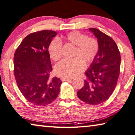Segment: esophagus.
<instances>
[{"label":"esophagus","instance_id":"1","mask_svg":"<svg viewBox=\"0 0 135 135\" xmlns=\"http://www.w3.org/2000/svg\"><path fill=\"white\" fill-rule=\"evenodd\" d=\"M61 81H70V80H72V78H63L61 79Z\"/></svg>","mask_w":135,"mask_h":135}]
</instances>
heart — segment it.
Wrapping results in <instances>:
<instances>
[{"instance_id":"b5f03b06","label":"heart","mask_w":135,"mask_h":135,"mask_svg":"<svg viewBox=\"0 0 135 135\" xmlns=\"http://www.w3.org/2000/svg\"><path fill=\"white\" fill-rule=\"evenodd\" d=\"M65 40L76 46L75 56L72 59H65L60 61L54 68L55 74L59 76L74 78L78 75L85 67V64L91 63L94 60L99 51V43L95 38L88 37L85 34L79 31H72L66 35ZM62 44L59 39L55 38L49 47L50 57L53 60H59L62 56Z\"/></svg>"}]
</instances>
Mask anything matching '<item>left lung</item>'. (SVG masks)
I'll list each match as a JSON object with an SVG mask.
<instances>
[{
  "instance_id": "obj_1",
  "label": "left lung",
  "mask_w": 135,
  "mask_h": 135,
  "mask_svg": "<svg viewBox=\"0 0 135 135\" xmlns=\"http://www.w3.org/2000/svg\"><path fill=\"white\" fill-rule=\"evenodd\" d=\"M99 43L97 56L85 75L84 86L78 91L80 100L91 105H97L109 98L119 76L121 57L117 46L112 38L94 28H89Z\"/></svg>"
}]
</instances>
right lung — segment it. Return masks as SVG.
Masks as SVG:
<instances>
[{
  "mask_svg": "<svg viewBox=\"0 0 135 135\" xmlns=\"http://www.w3.org/2000/svg\"><path fill=\"white\" fill-rule=\"evenodd\" d=\"M56 35L50 30L31 33L22 40L14 54V75L18 88L35 105L49 104L60 92V79H49L52 67L49 47Z\"/></svg>",
  "mask_w": 135,
  "mask_h": 135,
  "instance_id": "1",
  "label": "right lung"
}]
</instances>
